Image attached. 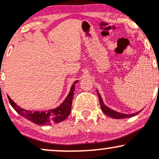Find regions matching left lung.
Wrapping results in <instances>:
<instances>
[{"mask_svg": "<svg viewBox=\"0 0 159 159\" xmlns=\"http://www.w3.org/2000/svg\"><path fill=\"white\" fill-rule=\"evenodd\" d=\"M97 94H98V98H99L100 105H101L102 111H103V113L105 115L111 116V117H112V118H115V119H123V118L132 117V116H134L138 114H139L140 111H138V112L134 113V114H122V113L116 112V111H115L114 110H112V109L109 108L108 107H107L106 105L104 104L103 101H102V98L99 93L98 92V90H97Z\"/></svg>", "mask_w": 159, "mask_h": 159, "instance_id": "left-lung-1", "label": "left lung"}]
</instances>
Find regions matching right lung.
I'll return each instance as SVG.
<instances>
[{
    "label": "right lung",
    "instance_id": "add662e5",
    "mask_svg": "<svg viewBox=\"0 0 159 159\" xmlns=\"http://www.w3.org/2000/svg\"><path fill=\"white\" fill-rule=\"evenodd\" d=\"M78 81H76L73 84V85L71 87L69 95L60 106L47 111H31L25 110L16 105L9 96L8 99L10 105L18 114L36 125H52L53 123H61L66 119L70 114L75 90V84Z\"/></svg>",
    "mask_w": 159,
    "mask_h": 159
}]
</instances>
